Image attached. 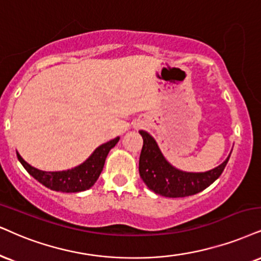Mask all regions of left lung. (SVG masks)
<instances>
[{
	"instance_id": "left-lung-1",
	"label": "left lung",
	"mask_w": 261,
	"mask_h": 261,
	"mask_svg": "<svg viewBox=\"0 0 261 261\" xmlns=\"http://www.w3.org/2000/svg\"><path fill=\"white\" fill-rule=\"evenodd\" d=\"M143 149L139 159V174L147 188L165 197H186L203 191L223 173L230 156L217 168L204 173H186L175 169L162 156L153 138L140 130Z\"/></svg>"
}]
</instances>
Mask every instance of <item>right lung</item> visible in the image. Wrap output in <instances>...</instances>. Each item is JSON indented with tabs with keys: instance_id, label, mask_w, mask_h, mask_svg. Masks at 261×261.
Masks as SVG:
<instances>
[{
	"instance_id": "obj_1",
	"label": "right lung",
	"mask_w": 261,
	"mask_h": 261,
	"mask_svg": "<svg viewBox=\"0 0 261 261\" xmlns=\"http://www.w3.org/2000/svg\"><path fill=\"white\" fill-rule=\"evenodd\" d=\"M120 138H115L108 143L102 144L92 153L85 163L76 168L63 170V172H43L28 165L17 152L18 160L28 173L37 181L53 191L60 192H80L91 189L100 175L109 151L118 143Z\"/></svg>"
}]
</instances>
